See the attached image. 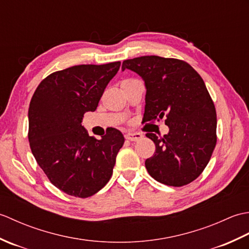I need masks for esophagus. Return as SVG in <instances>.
<instances>
[{"label": "esophagus", "instance_id": "obj_1", "mask_svg": "<svg viewBox=\"0 0 249 249\" xmlns=\"http://www.w3.org/2000/svg\"><path fill=\"white\" fill-rule=\"evenodd\" d=\"M142 136L140 133H127L125 135V139H127L129 141H138L142 139Z\"/></svg>", "mask_w": 249, "mask_h": 249}]
</instances>
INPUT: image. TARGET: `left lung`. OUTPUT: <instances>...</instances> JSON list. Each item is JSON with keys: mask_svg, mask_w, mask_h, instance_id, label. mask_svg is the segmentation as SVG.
I'll return each mask as SVG.
<instances>
[{"mask_svg": "<svg viewBox=\"0 0 249 249\" xmlns=\"http://www.w3.org/2000/svg\"><path fill=\"white\" fill-rule=\"evenodd\" d=\"M142 78L146 89L143 122L165 119L169 133L154 141V155L145 168L157 182L179 187L197 178L216 145L215 106L199 73L188 63L145 55L126 60L122 71Z\"/></svg>", "mask_w": 249, "mask_h": 249, "instance_id": "obj_1", "label": "left lung"}]
</instances>
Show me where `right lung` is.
I'll list each match as a JSON object with an SVG mask.
<instances>
[{
	"instance_id": "1",
	"label": "right lung",
	"mask_w": 249,
	"mask_h": 249,
	"mask_svg": "<svg viewBox=\"0 0 249 249\" xmlns=\"http://www.w3.org/2000/svg\"><path fill=\"white\" fill-rule=\"evenodd\" d=\"M121 62L76 65L51 73L37 87L29 108L31 151L49 181L67 195L91 197L112 176L124 144L120 130L89 137L83 114L95 111Z\"/></svg>"
}]
</instances>
